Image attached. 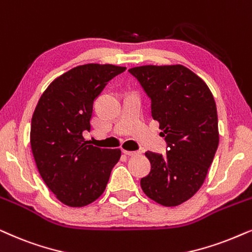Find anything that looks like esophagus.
<instances>
[{"instance_id": "esophagus-1", "label": "esophagus", "mask_w": 252, "mask_h": 252, "mask_svg": "<svg viewBox=\"0 0 252 252\" xmlns=\"http://www.w3.org/2000/svg\"><path fill=\"white\" fill-rule=\"evenodd\" d=\"M140 153L141 152H139V150H124V154H126V155H128V156H135V155H139Z\"/></svg>"}]
</instances>
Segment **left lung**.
<instances>
[{"label":"left lung","instance_id":"left-lung-1","mask_svg":"<svg viewBox=\"0 0 252 252\" xmlns=\"http://www.w3.org/2000/svg\"><path fill=\"white\" fill-rule=\"evenodd\" d=\"M152 100V116L168 143L165 155L146 152L150 172L141 178L147 197L178 206L204 184L219 146L218 112L210 88L182 64L128 69Z\"/></svg>","mask_w":252,"mask_h":252}]
</instances>
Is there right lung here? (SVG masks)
<instances>
[{
	"mask_svg": "<svg viewBox=\"0 0 252 252\" xmlns=\"http://www.w3.org/2000/svg\"><path fill=\"white\" fill-rule=\"evenodd\" d=\"M126 67L88 63L52 82L32 116L30 142L45 184L62 204L83 207L103 194L120 149H104L83 138L94 99Z\"/></svg>",
	"mask_w": 252,
	"mask_h": 252,
	"instance_id": "right-lung-1",
	"label": "right lung"
}]
</instances>
